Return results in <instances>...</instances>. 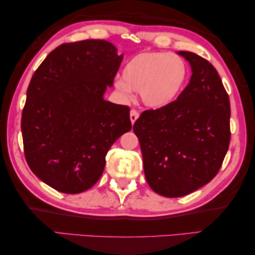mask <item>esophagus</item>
I'll use <instances>...</instances> for the list:
<instances>
[{"mask_svg": "<svg viewBox=\"0 0 255 255\" xmlns=\"http://www.w3.org/2000/svg\"><path fill=\"white\" fill-rule=\"evenodd\" d=\"M139 112H137L136 110H131L130 112V120H131V123L134 124L135 121L139 119Z\"/></svg>", "mask_w": 255, "mask_h": 255, "instance_id": "esophagus-1", "label": "esophagus"}]
</instances>
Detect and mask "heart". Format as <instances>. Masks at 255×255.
<instances>
[{
    "instance_id": "1",
    "label": "heart",
    "mask_w": 255,
    "mask_h": 255,
    "mask_svg": "<svg viewBox=\"0 0 255 255\" xmlns=\"http://www.w3.org/2000/svg\"><path fill=\"white\" fill-rule=\"evenodd\" d=\"M189 68L182 57L156 51L141 52L128 61L122 79L115 82L116 88L125 97L131 90L140 91L147 107H165L178 97L186 85Z\"/></svg>"
}]
</instances>
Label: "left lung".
<instances>
[{"instance_id":"1","label":"left lung","mask_w":255,"mask_h":255,"mask_svg":"<svg viewBox=\"0 0 255 255\" xmlns=\"http://www.w3.org/2000/svg\"><path fill=\"white\" fill-rule=\"evenodd\" d=\"M178 54L191 65L190 83L172 104L144 111L133 125L148 184L167 198L209 183L231 141V104L218 72L198 54Z\"/></svg>"}]
</instances>
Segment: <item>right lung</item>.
<instances>
[{
	"instance_id": "obj_1",
	"label": "right lung",
	"mask_w": 255,
	"mask_h": 255,
	"mask_svg": "<svg viewBox=\"0 0 255 255\" xmlns=\"http://www.w3.org/2000/svg\"><path fill=\"white\" fill-rule=\"evenodd\" d=\"M122 60L110 41L87 39L60 45L33 73L21 118L24 157L58 192L95 185L112 144L131 130L130 108L104 99Z\"/></svg>"
}]
</instances>
